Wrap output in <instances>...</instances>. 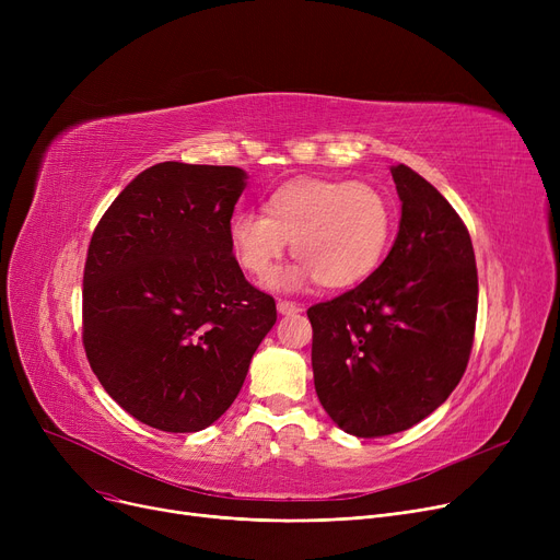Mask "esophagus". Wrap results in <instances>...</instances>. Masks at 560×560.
<instances>
[{
  "label": "esophagus",
  "mask_w": 560,
  "mask_h": 560,
  "mask_svg": "<svg viewBox=\"0 0 560 560\" xmlns=\"http://www.w3.org/2000/svg\"><path fill=\"white\" fill-rule=\"evenodd\" d=\"M277 311H279L281 315H295V313H300V311H302V306H300L298 302H288V300H279V302H277Z\"/></svg>",
  "instance_id": "1"
}]
</instances>
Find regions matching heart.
Wrapping results in <instances>:
<instances>
[{"instance_id":"b5f03b06","label":"heart","mask_w":560,"mask_h":560,"mask_svg":"<svg viewBox=\"0 0 560 560\" xmlns=\"http://www.w3.org/2000/svg\"><path fill=\"white\" fill-rule=\"evenodd\" d=\"M393 222L388 197L372 184L300 176L270 192L265 213H235L229 243L241 268L254 279H265L292 241V254L302 262L279 283L315 279L322 288L342 290L376 270Z\"/></svg>"}]
</instances>
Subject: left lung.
I'll return each instance as SVG.
<instances>
[{
	"instance_id": "obj_1",
	"label": "left lung",
	"mask_w": 560,
	"mask_h": 560,
	"mask_svg": "<svg viewBox=\"0 0 560 560\" xmlns=\"http://www.w3.org/2000/svg\"><path fill=\"white\" fill-rule=\"evenodd\" d=\"M401 220L386 260L306 311L319 404L347 433L406 431L443 404L475 342L479 279L467 226L427 179L393 165Z\"/></svg>"
}]
</instances>
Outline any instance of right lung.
<instances>
[{"label":"right lung","instance_id":"1","mask_svg":"<svg viewBox=\"0 0 560 560\" xmlns=\"http://www.w3.org/2000/svg\"><path fill=\"white\" fill-rule=\"evenodd\" d=\"M247 174L165 161L102 215L83 268V349L129 416L170 433L213 424L277 322L229 243Z\"/></svg>","mask_w":560,"mask_h":560}]
</instances>
